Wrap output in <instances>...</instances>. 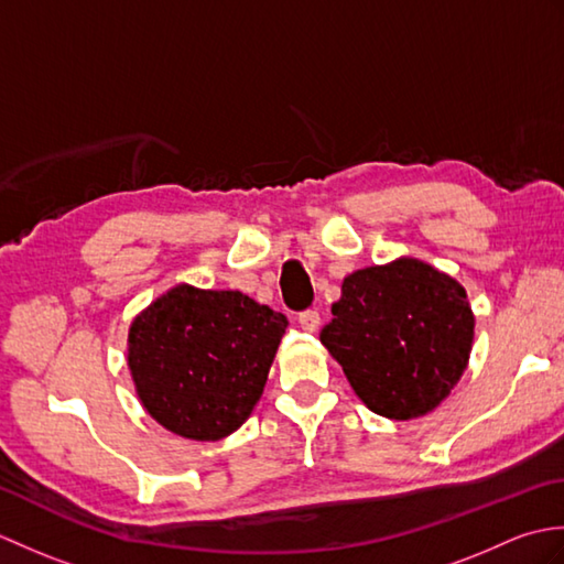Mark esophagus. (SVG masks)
<instances>
[{"mask_svg":"<svg viewBox=\"0 0 564 564\" xmlns=\"http://www.w3.org/2000/svg\"><path fill=\"white\" fill-rule=\"evenodd\" d=\"M297 325H301L303 332L315 334L319 329V325H322L319 313H317V310H307V313H303L301 317H297Z\"/></svg>","mask_w":564,"mask_h":564,"instance_id":"obj_1","label":"esophagus"}]
</instances>
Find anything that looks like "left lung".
<instances>
[{
	"label": "left lung",
	"mask_w": 564,
	"mask_h": 564,
	"mask_svg": "<svg viewBox=\"0 0 564 564\" xmlns=\"http://www.w3.org/2000/svg\"><path fill=\"white\" fill-rule=\"evenodd\" d=\"M319 341L370 412L410 422L458 386L475 339V315L453 275L400 257L349 273Z\"/></svg>",
	"instance_id": "left-lung-1"
}]
</instances>
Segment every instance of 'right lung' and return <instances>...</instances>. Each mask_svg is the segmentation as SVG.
<instances>
[{"instance_id":"right-lung-1","label":"right lung","mask_w":564,"mask_h":564,"mask_svg":"<svg viewBox=\"0 0 564 564\" xmlns=\"http://www.w3.org/2000/svg\"><path fill=\"white\" fill-rule=\"evenodd\" d=\"M289 319L239 291L178 283L128 329V368L145 412L188 441H220L259 402Z\"/></svg>"}]
</instances>
